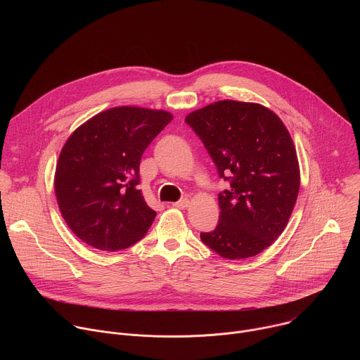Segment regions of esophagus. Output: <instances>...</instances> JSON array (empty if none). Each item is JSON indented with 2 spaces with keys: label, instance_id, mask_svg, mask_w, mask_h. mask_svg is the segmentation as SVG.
<instances>
[{
  "label": "esophagus",
  "instance_id": "esophagus-1",
  "mask_svg": "<svg viewBox=\"0 0 360 360\" xmlns=\"http://www.w3.org/2000/svg\"><path fill=\"white\" fill-rule=\"evenodd\" d=\"M172 205H174L175 208H178V210H185V208L189 207V199L188 198H182L178 202H174Z\"/></svg>",
  "mask_w": 360,
  "mask_h": 360
}]
</instances>
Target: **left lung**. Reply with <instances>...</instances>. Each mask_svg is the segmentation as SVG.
Segmentation results:
<instances>
[{"instance_id": "8db88e82", "label": "left lung", "mask_w": 360, "mask_h": 360, "mask_svg": "<svg viewBox=\"0 0 360 360\" xmlns=\"http://www.w3.org/2000/svg\"><path fill=\"white\" fill-rule=\"evenodd\" d=\"M185 122L231 188L218 195L219 224L202 242L226 259L261 253L283 232L299 192L292 138L276 114L252 102L218 101Z\"/></svg>"}]
</instances>
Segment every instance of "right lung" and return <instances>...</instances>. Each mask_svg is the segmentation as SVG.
<instances>
[{"instance_id":"1","label":"right lung","mask_w":360,"mask_h":360,"mask_svg":"<svg viewBox=\"0 0 360 360\" xmlns=\"http://www.w3.org/2000/svg\"><path fill=\"white\" fill-rule=\"evenodd\" d=\"M172 115L136 107L101 112L65 142L56 195L70 229L86 245L115 252L141 240L157 212L138 185L143 150Z\"/></svg>"}]
</instances>
